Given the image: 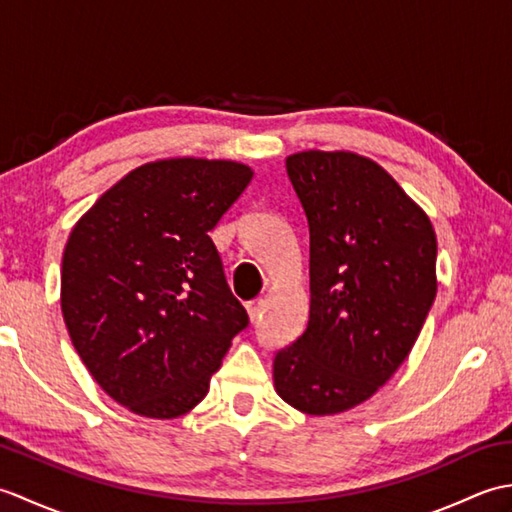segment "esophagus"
<instances>
[{
    "mask_svg": "<svg viewBox=\"0 0 512 512\" xmlns=\"http://www.w3.org/2000/svg\"><path fill=\"white\" fill-rule=\"evenodd\" d=\"M246 310H248V317L250 321H257L262 317V310H264V299H253L246 303Z\"/></svg>",
    "mask_w": 512,
    "mask_h": 512,
    "instance_id": "1",
    "label": "esophagus"
}]
</instances>
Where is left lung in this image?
<instances>
[{
	"instance_id": "obj_1",
	"label": "left lung",
	"mask_w": 512,
	"mask_h": 512,
	"mask_svg": "<svg viewBox=\"0 0 512 512\" xmlns=\"http://www.w3.org/2000/svg\"><path fill=\"white\" fill-rule=\"evenodd\" d=\"M286 171L310 228V317L275 356V389L303 413L332 416L405 363L436 299L438 242L374 160L310 149L288 156Z\"/></svg>"
}]
</instances>
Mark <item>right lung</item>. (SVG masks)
Instances as JSON below:
<instances>
[{
    "instance_id": "add662e5",
    "label": "right lung",
    "mask_w": 512,
    "mask_h": 512,
    "mask_svg": "<svg viewBox=\"0 0 512 512\" xmlns=\"http://www.w3.org/2000/svg\"><path fill=\"white\" fill-rule=\"evenodd\" d=\"M250 180L253 169L233 160L147 162L72 228L65 328L105 394L138 416L191 411L248 325L209 231Z\"/></svg>"
}]
</instances>
